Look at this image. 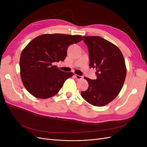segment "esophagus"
<instances>
[{"instance_id": "1", "label": "esophagus", "mask_w": 147, "mask_h": 147, "mask_svg": "<svg viewBox=\"0 0 147 147\" xmlns=\"http://www.w3.org/2000/svg\"><path fill=\"white\" fill-rule=\"evenodd\" d=\"M74 77H75V78H77V80H81L83 78V76H80V75H76V74L74 75Z\"/></svg>"}]
</instances>
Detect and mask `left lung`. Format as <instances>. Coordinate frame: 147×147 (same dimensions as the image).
Wrapping results in <instances>:
<instances>
[{
  "label": "left lung",
  "instance_id": "8db88e82",
  "mask_svg": "<svg viewBox=\"0 0 147 147\" xmlns=\"http://www.w3.org/2000/svg\"><path fill=\"white\" fill-rule=\"evenodd\" d=\"M88 47L90 67L96 69V80L86 79L89 86L82 91L83 98L94 106H104L119 93L125 80L126 67L124 56L114 44L99 36H83Z\"/></svg>",
  "mask_w": 147,
  "mask_h": 147
}]
</instances>
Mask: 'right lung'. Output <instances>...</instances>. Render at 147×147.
Instances as JSON below:
<instances>
[{"mask_svg": "<svg viewBox=\"0 0 147 147\" xmlns=\"http://www.w3.org/2000/svg\"><path fill=\"white\" fill-rule=\"evenodd\" d=\"M82 40L78 35L53 34L39 35L31 40L20 60L21 80L28 91L39 99L56 95L74 74L61 71L53 64L64 61L68 47Z\"/></svg>", "mask_w": 147, "mask_h": 147, "instance_id": "add662e5", "label": "right lung"}]
</instances>
